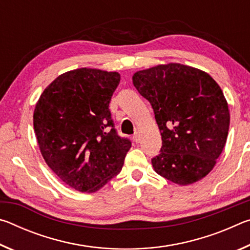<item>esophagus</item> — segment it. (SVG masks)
<instances>
[{"mask_svg":"<svg viewBox=\"0 0 250 250\" xmlns=\"http://www.w3.org/2000/svg\"><path fill=\"white\" fill-rule=\"evenodd\" d=\"M133 141L135 142V143H139L140 142V135H139V133L138 132H135L134 134H133Z\"/></svg>","mask_w":250,"mask_h":250,"instance_id":"1","label":"esophagus"}]
</instances>
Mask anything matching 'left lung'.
<instances>
[{
	"label": "left lung",
	"mask_w": 250,
	"mask_h": 250,
	"mask_svg": "<svg viewBox=\"0 0 250 250\" xmlns=\"http://www.w3.org/2000/svg\"><path fill=\"white\" fill-rule=\"evenodd\" d=\"M134 87L149 101L162 147L154 171L188 185L213 170L227 140L229 110L221 87L208 74L181 64L137 71Z\"/></svg>",
	"instance_id": "1"
}]
</instances>
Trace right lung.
I'll return each instance as SVG.
<instances>
[{"label":"right lung","mask_w":250,"mask_h":250,"mask_svg":"<svg viewBox=\"0 0 250 250\" xmlns=\"http://www.w3.org/2000/svg\"><path fill=\"white\" fill-rule=\"evenodd\" d=\"M120 82L116 71L79 68L54 80L34 110L42 155L62 182L96 192L118 175L131 141L118 134L109 104Z\"/></svg>","instance_id":"1"}]
</instances>
